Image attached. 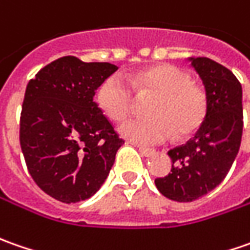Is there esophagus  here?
Listing matches in <instances>:
<instances>
[{"instance_id":"obj_1","label":"esophagus","mask_w":250,"mask_h":250,"mask_svg":"<svg viewBox=\"0 0 250 250\" xmlns=\"http://www.w3.org/2000/svg\"><path fill=\"white\" fill-rule=\"evenodd\" d=\"M138 151L141 153L142 156H152L155 153V149L152 148H145V146H138Z\"/></svg>"}]
</instances>
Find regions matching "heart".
<instances>
[{"label": "heart", "mask_w": 250, "mask_h": 250, "mask_svg": "<svg viewBox=\"0 0 250 250\" xmlns=\"http://www.w3.org/2000/svg\"><path fill=\"white\" fill-rule=\"evenodd\" d=\"M140 97L155 95L149 105L151 117L134 119L120 127V133L130 141L156 145L170 140L174 134L183 138L194 134L208 113V95L202 87L191 82V76L176 65L146 67L125 80L112 74L101 83L97 101L104 113L123 122L130 116Z\"/></svg>", "instance_id": "heart-1"}]
</instances>
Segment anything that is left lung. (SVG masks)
Segmentation results:
<instances>
[{
  "mask_svg": "<svg viewBox=\"0 0 250 250\" xmlns=\"http://www.w3.org/2000/svg\"><path fill=\"white\" fill-rule=\"evenodd\" d=\"M191 61L206 90L208 113L194 138L168 151L170 173L155 180L160 194L177 202H192L226 178L244 127L242 87L234 73L209 58Z\"/></svg>",
  "mask_w": 250,
  "mask_h": 250,
  "instance_id": "left-lung-1",
  "label": "left lung"
}]
</instances>
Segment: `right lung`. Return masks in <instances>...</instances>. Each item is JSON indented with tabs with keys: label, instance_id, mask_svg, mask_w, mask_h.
Listing matches in <instances>:
<instances>
[{
	"label": "right lung",
	"instance_id": "right-lung-1",
	"mask_svg": "<svg viewBox=\"0 0 250 250\" xmlns=\"http://www.w3.org/2000/svg\"><path fill=\"white\" fill-rule=\"evenodd\" d=\"M117 70L108 62L59 58L31 79L21 113V146L34 183L63 203L88 199L106 180L125 144L94 102Z\"/></svg>",
	"mask_w": 250,
	"mask_h": 250
}]
</instances>
